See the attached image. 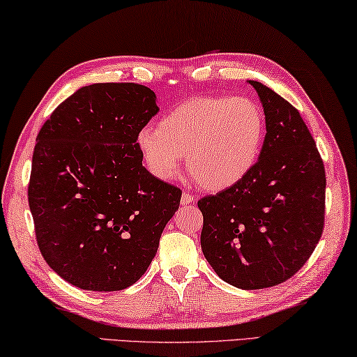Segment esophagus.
Returning <instances> with one entry per match:
<instances>
[{
  "label": "esophagus",
  "instance_id": "34e87169",
  "mask_svg": "<svg viewBox=\"0 0 357 357\" xmlns=\"http://www.w3.org/2000/svg\"><path fill=\"white\" fill-rule=\"evenodd\" d=\"M194 202H195V197L192 194H188V192H184L183 197H181V203H183V205H190V203Z\"/></svg>",
  "mask_w": 357,
  "mask_h": 357
}]
</instances>
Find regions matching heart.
<instances>
[{"instance_id": "heart-1", "label": "heart", "mask_w": 357, "mask_h": 357, "mask_svg": "<svg viewBox=\"0 0 357 357\" xmlns=\"http://www.w3.org/2000/svg\"><path fill=\"white\" fill-rule=\"evenodd\" d=\"M265 116L245 97L209 95L184 101L157 128H143L137 146L155 178L169 181L188 154L190 176L206 190L234 188L252 172L265 141Z\"/></svg>"}]
</instances>
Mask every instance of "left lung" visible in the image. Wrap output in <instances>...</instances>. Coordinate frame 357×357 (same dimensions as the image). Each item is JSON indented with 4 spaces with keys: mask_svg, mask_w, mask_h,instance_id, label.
Masks as SVG:
<instances>
[{
    "mask_svg": "<svg viewBox=\"0 0 357 357\" xmlns=\"http://www.w3.org/2000/svg\"><path fill=\"white\" fill-rule=\"evenodd\" d=\"M265 141L248 176L199 200L202 251L219 278L240 289L281 284L313 254L324 229L326 172L303 119L257 81Z\"/></svg>",
    "mask_w": 357,
    "mask_h": 357,
    "instance_id": "left-lung-1",
    "label": "left lung"
}]
</instances>
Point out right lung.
Wrapping results in <instances>:
<instances>
[{
	"mask_svg": "<svg viewBox=\"0 0 357 357\" xmlns=\"http://www.w3.org/2000/svg\"><path fill=\"white\" fill-rule=\"evenodd\" d=\"M158 112L133 82L92 84L55 107L33 152L28 203L43 257L86 291H122L154 259L181 189L143 167L138 133Z\"/></svg>",
	"mask_w": 357,
	"mask_h": 357,
	"instance_id": "add662e5",
	"label": "right lung"
}]
</instances>
